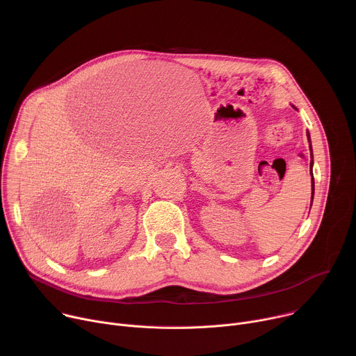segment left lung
<instances>
[{"instance_id":"left-lung-1","label":"left lung","mask_w":356,"mask_h":356,"mask_svg":"<svg viewBox=\"0 0 356 356\" xmlns=\"http://www.w3.org/2000/svg\"><path fill=\"white\" fill-rule=\"evenodd\" d=\"M307 138H309V142H312L310 140V134H309V131H307ZM310 150H312V162H310V168H313V149H312V143H310ZM312 176H313V172H312ZM312 201H313V195H314V177H312Z\"/></svg>"}]
</instances>
